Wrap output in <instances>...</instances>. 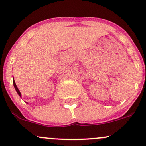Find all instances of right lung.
Listing matches in <instances>:
<instances>
[{"label": "right lung", "mask_w": 146, "mask_h": 146, "mask_svg": "<svg viewBox=\"0 0 146 146\" xmlns=\"http://www.w3.org/2000/svg\"><path fill=\"white\" fill-rule=\"evenodd\" d=\"M13 84H14V88H15V89H16V92H17V93L18 94V95H19L20 97H21V92H20V90H18V87H17V86H16V83H15V81H14V80H13Z\"/></svg>", "instance_id": "add662e5"}]
</instances>
